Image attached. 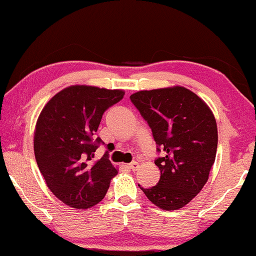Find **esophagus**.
<instances>
[{"instance_id":"34e87169","label":"esophagus","mask_w":256,"mask_h":256,"mask_svg":"<svg viewBox=\"0 0 256 256\" xmlns=\"http://www.w3.org/2000/svg\"><path fill=\"white\" fill-rule=\"evenodd\" d=\"M138 166H140V164L138 162H135V160H134V162H132V163L128 164V168H129V169H132V171L138 170Z\"/></svg>"}]
</instances>
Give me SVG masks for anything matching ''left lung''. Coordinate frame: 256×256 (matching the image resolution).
<instances>
[{
	"label": "left lung",
	"instance_id": "left-lung-1",
	"mask_svg": "<svg viewBox=\"0 0 256 256\" xmlns=\"http://www.w3.org/2000/svg\"><path fill=\"white\" fill-rule=\"evenodd\" d=\"M130 101L152 129L160 170L155 186L141 190L158 208H183L208 180L216 160L218 129L204 101L185 87L141 90Z\"/></svg>",
	"mask_w": 256,
	"mask_h": 256
}]
</instances>
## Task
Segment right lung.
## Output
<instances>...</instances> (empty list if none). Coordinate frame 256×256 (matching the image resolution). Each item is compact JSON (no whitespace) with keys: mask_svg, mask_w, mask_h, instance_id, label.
Masks as SVG:
<instances>
[{"mask_svg":"<svg viewBox=\"0 0 256 256\" xmlns=\"http://www.w3.org/2000/svg\"><path fill=\"white\" fill-rule=\"evenodd\" d=\"M124 90L76 85L56 94L42 110L34 130L37 166L52 194L74 208L101 202L118 170L94 152L104 144L96 130L104 110L124 98Z\"/></svg>","mask_w":256,"mask_h":256,"instance_id":"1","label":"right lung"}]
</instances>
